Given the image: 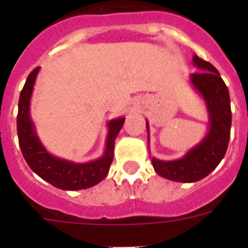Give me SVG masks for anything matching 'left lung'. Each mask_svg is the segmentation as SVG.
Here are the masks:
<instances>
[{"label": "left lung", "mask_w": 248, "mask_h": 248, "mask_svg": "<svg viewBox=\"0 0 248 248\" xmlns=\"http://www.w3.org/2000/svg\"><path fill=\"white\" fill-rule=\"evenodd\" d=\"M192 62L200 72L192 73L190 82L203 98L209 111L210 128L201 143L181 159L164 161L153 157L151 163L160 176L177 183H195L216 169L226 154L231 130L230 94L220 73L211 63L194 56ZM149 131V124L146 122Z\"/></svg>", "instance_id": "obj_1"}]
</instances>
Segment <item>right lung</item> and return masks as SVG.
<instances>
[{
    "label": "right lung",
    "mask_w": 248,
    "mask_h": 248,
    "mask_svg": "<svg viewBox=\"0 0 248 248\" xmlns=\"http://www.w3.org/2000/svg\"><path fill=\"white\" fill-rule=\"evenodd\" d=\"M39 67L31 72L25 87L19 94L18 114H17V134L22 155L39 177L62 190L88 189L108 175L114 156V141L122 129L125 118H118L108 123L107 145L102 157L91 163L78 164L50 155L37 137L33 122L30 115V102L33 92Z\"/></svg>",
    "instance_id": "1"
}]
</instances>
